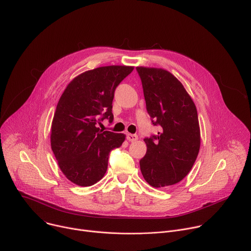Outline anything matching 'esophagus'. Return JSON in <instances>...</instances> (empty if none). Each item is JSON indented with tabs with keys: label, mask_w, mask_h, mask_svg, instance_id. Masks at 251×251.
<instances>
[{
	"label": "esophagus",
	"mask_w": 251,
	"mask_h": 251,
	"mask_svg": "<svg viewBox=\"0 0 251 251\" xmlns=\"http://www.w3.org/2000/svg\"><path fill=\"white\" fill-rule=\"evenodd\" d=\"M126 137H127V140H128L129 142H134V141H137V140H138V136H137L136 134H130V133H128Z\"/></svg>",
	"instance_id": "esophagus-1"
}]
</instances>
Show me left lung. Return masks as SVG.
Returning <instances> with one entry per match:
<instances>
[{
    "label": "left lung",
    "instance_id": "obj_1",
    "mask_svg": "<svg viewBox=\"0 0 251 251\" xmlns=\"http://www.w3.org/2000/svg\"><path fill=\"white\" fill-rule=\"evenodd\" d=\"M146 108L160 132L144 139L147 152L140 160L146 182L167 188L182 181L193 168L201 145L196 105L183 84L162 68L136 67Z\"/></svg>",
    "mask_w": 251,
    "mask_h": 251
}]
</instances>
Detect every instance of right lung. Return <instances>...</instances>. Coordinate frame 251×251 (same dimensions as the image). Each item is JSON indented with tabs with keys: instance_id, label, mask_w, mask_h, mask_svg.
Segmentation results:
<instances>
[{
	"instance_id": "obj_1",
	"label": "right lung",
	"mask_w": 251,
	"mask_h": 251,
	"mask_svg": "<svg viewBox=\"0 0 251 251\" xmlns=\"http://www.w3.org/2000/svg\"><path fill=\"white\" fill-rule=\"evenodd\" d=\"M132 66L110 65L85 71L62 93L51 124L50 144L59 168L70 182L89 187L107 171L110 152L124 134L100 130L104 119L113 122L112 101Z\"/></svg>"
}]
</instances>
